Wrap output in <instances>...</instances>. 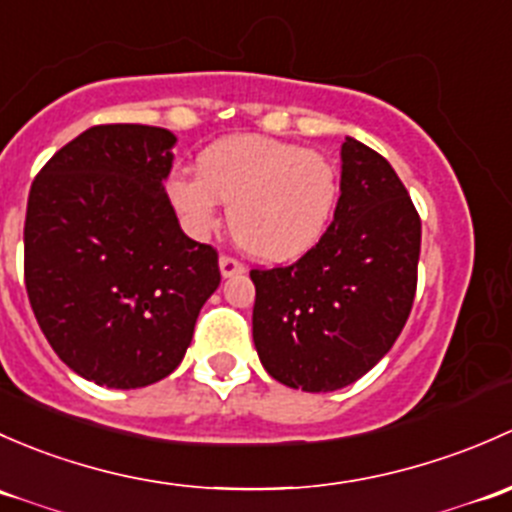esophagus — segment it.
<instances>
[{
  "instance_id": "1",
  "label": "esophagus",
  "mask_w": 512,
  "mask_h": 512,
  "mask_svg": "<svg viewBox=\"0 0 512 512\" xmlns=\"http://www.w3.org/2000/svg\"><path fill=\"white\" fill-rule=\"evenodd\" d=\"M219 271L224 278H231V276H241V273L246 271V266L241 261H236V258L231 256H221L219 258Z\"/></svg>"
}]
</instances>
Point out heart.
Segmentation results:
<instances>
[{"label":"heart","instance_id":"obj_1","mask_svg":"<svg viewBox=\"0 0 512 512\" xmlns=\"http://www.w3.org/2000/svg\"><path fill=\"white\" fill-rule=\"evenodd\" d=\"M177 170L167 197L189 234L209 236L231 204L236 244L266 263H288L320 244L340 199L337 167L320 152L266 135H231Z\"/></svg>","mask_w":512,"mask_h":512}]
</instances>
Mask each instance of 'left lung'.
Wrapping results in <instances>:
<instances>
[{
	"label": "left lung",
	"instance_id": "left-lung-1",
	"mask_svg": "<svg viewBox=\"0 0 512 512\" xmlns=\"http://www.w3.org/2000/svg\"><path fill=\"white\" fill-rule=\"evenodd\" d=\"M333 224L286 268L251 271L263 370L303 392L357 382L392 350L412 310L421 221L382 155L345 138Z\"/></svg>",
	"mask_w": 512,
	"mask_h": 512
}]
</instances>
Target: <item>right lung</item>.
Wrapping results in <instances>:
<instances>
[{"instance_id": "add662e5", "label": "right lung", "mask_w": 512, "mask_h": 512, "mask_svg": "<svg viewBox=\"0 0 512 512\" xmlns=\"http://www.w3.org/2000/svg\"><path fill=\"white\" fill-rule=\"evenodd\" d=\"M175 142L152 125H96L31 184V310L56 355L100 387L138 389L175 372L219 288L217 251L179 229L165 194Z\"/></svg>"}]
</instances>
